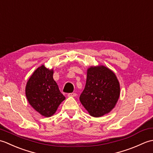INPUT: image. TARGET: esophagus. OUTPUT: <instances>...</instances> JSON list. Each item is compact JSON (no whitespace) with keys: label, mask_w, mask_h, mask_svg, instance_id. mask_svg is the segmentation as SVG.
Here are the masks:
<instances>
[{"label":"esophagus","mask_w":153,"mask_h":153,"mask_svg":"<svg viewBox=\"0 0 153 153\" xmlns=\"http://www.w3.org/2000/svg\"><path fill=\"white\" fill-rule=\"evenodd\" d=\"M76 96V93H68V97H74Z\"/></svg>","instance_id":"34e87169"}]
</instances>
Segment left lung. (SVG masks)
<instances>
[{
    "instance_id": "left-lung-1",
    "label": "left lung",
    "mask_w": 153,
    "mask_h": 153,
    "mask_svg": "<svg viewBox=\"0 0 153 153\" xmlns=\"http://www.w3.org/2000/svg\"><path fill=\"white\" fill-rule=\"evenodd\" d=\"M120 95V83L113 71L103 65L88 68L79 100L90 116L99 118L108 114L115 107Z\"/></svg>"
}]
</instances>
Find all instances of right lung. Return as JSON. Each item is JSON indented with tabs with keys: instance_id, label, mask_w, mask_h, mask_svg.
<instances>
[{
	"instance_id": "add662e5",
	"label": "right lung",
	"mask_w": 153,
	"mask_h": 153,
	"mask_svg": "<svg viewBox=\"0 0 153 153\" xmlns=\"http://www.w3.org/2000/svg\"><path fill=\"white\" fill-rule=\"evenodd\" d=\"M53 68L41 65L29 78L25 86V96L35 110L45 117H51L56 112L65 97L53 79Z\"/></svg>"
}]
</instances>
